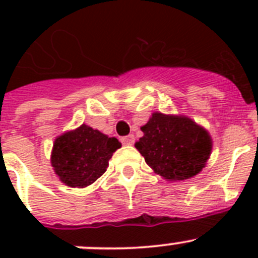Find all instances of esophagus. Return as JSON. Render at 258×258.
Returning a JSON list of instances; mask_svg holds the SVG:
<instances>
[{"mask_svg":"<svg viewBox=\"0 0 258 258\" xmlns=\"http://www.w3.org/2000/svg\"><path fill=\"white\" fill-rule=\"evenodd\" d=\"M121 143L122 145H133L134 143V136L133 134H129V136L121 137Z\"/></svg>","mask_w":258,"mask_h":258,"instance_id":"34e87169","label":"esophagus"}]
</instances>
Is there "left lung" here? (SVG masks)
Here are the masks:
<instances>
[{
	"mask_svg": "<svg viewBox=\"0 0 258 258\" xmlns=\"http://www.w3.org/2000/svg\"><path fill=\"white\" fill-rule=\"evenodd\" d=\"M141 129L145 136L136 143V149L157 174L169 181L197 175L211 155L209 134L183 116L155 112Z\"/></svg>",
	"mask_w": 258,
	"mask_h": 258,
	"instance_id": "left-lung-1",
	"label": "left lung"
}]
</instances>
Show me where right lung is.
I'll list each match as a JSON object with an SVG mask.
<instances>
[{
  "mask_svg": "<svg viewBox=\"0 0 258 258\" xmlns=\"http://www.w3.org/2000/svg\"><path fill=\"white\" fill-rule=\"evenodd\" d=\"M120 147L121 143L116 138H109L84 124L56 138L51 165L63 183L71 187H85L106 172L108 160Z\"/></svg>",
  "mask_w": 258,
  "mask_h": 258,
  "instance_id": "add662e5",
  "label": "right lung"
}]
</instances>
